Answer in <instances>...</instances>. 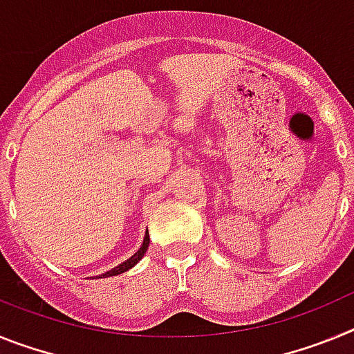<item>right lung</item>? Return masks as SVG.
I'll return each mask as SVG.
<instances>
[{"label":"right lung","instance_id":"right-lung-1","mask_svg":"<svg viewBox=\"0 0 354 354\" xmlns=\"http://www.w3.org/2000/svg\"><path fill=\"white\" fill-rule=\"evenodd\" d=\"M149 243H150V239H149V232H147L145 237H143V245L140 246V250L136 253H134L133 257L127 259V261L122 262V264H118L117 268H113V270H109V271H106V273L99 274V277H97V278L115 277V274H122V273H126V271H129L131 268H134V266H136L140 261H142V257H143V255H145L147 248H149Z\"/></svg>","mask_w":354,"mask_h":354}]
</instances>
